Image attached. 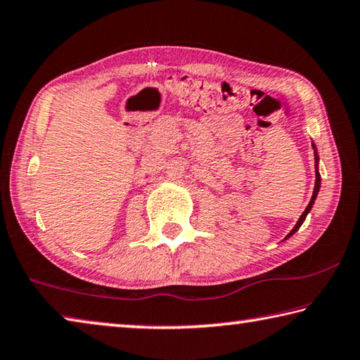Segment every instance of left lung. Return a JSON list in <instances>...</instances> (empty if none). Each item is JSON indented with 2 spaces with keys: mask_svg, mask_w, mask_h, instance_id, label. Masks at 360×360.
Masks as SVG:
<instances>
[{
  "mask_svg": "<svg viewBox=\"0 0 360 360\" xmlns=\"http://www.w3.org/2000/svg\"><path fill=\"white\" fill-rule=\"evenodd\" d=\"M316 160H318V155H316ZM319 187H321V174H319V172L318 169H316V184H314V191H313V197H311V202L308 203V206H307V210L303 211V214L300 216V219H298V222L295 224V227L290 230V233L288 235V238L289 236L292 235V233H295V231L300 229V225L303 224V221H304V217H307V214L309 212V210H311V206H313V203H314V200H316V195H318V192H319Z\"/></svg>",
  "mask_w": 360,
  "mask_h": 360,
  "instance_id": "1",
  "label": "left lung"
}]
</instances>
